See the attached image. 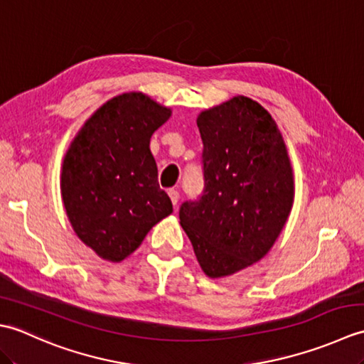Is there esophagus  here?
Returning a JSON list of instances; mask_svg holds the SVG:
<instances>
[{"mask_svg":"<svg viewBox=\"0 0 364 364\" xmlns=\"http://www.w3.org/2000/svg\"><path fill=\"white\" fill-rule=\"evenodd\" d=\"M168 197H170V200H172L173 206L176 208V205H178V200H180V192L175 191V189H170V191H168Z\"/></svg>","mask_w":364,"mask_h":364,"instance_id":"34e87169","label":"esophagus"}]
</instances>
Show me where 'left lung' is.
<instances>
[{"label":"left lung","instance_id":"1","mask_svg":"<svg viewBox=\"0 0 364 364\" xmlns=\"http://www.w3.org/2000/svg\"><path fill=\"white\" fill-rule=\"evenodd\" d=\"M205 191L183 203L180 225L200 267L223 278L264 258L294 203L288 149L272 115L237 95L198 114Z\"/></svg>","mask_w":364,"mask_h":364}]
</instances>
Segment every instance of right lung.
Segmentation results:
<instances>
[{"instance_id":"1","label":"right lung","mask_w":364,"mask_h":364,"mask_svg":"<svg viewBox=\"0 0 364 364\" xmlns=\"http://www.w3.org/2000/svg\"><path fill=\"white\" fill-rule=\"evenodd\" d=\"M172 109L144 92L107 100L76 133L63 161L60 196L72 228L100 258L120 262L173 208L150 150Z\"/></svg>"}]
</instances>
